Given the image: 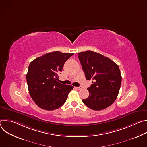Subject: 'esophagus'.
<instances>
[{
  "label": "esophagus",
  "instance_id": "34e87169",
  "mask_svg": "<svg viewBox=\"0 0 147 147\" xmlns=\"http://www.w3.org/2000/svg\"><path fill=\"white\" fill-rule=\"evenodd\" d=\"M75 88H76L77 90H81V89H82V87H75Z\"/></svg>",
  "mask_w": 147,
  "mask_h": 147
}]
</instances>
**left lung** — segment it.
Returning <instances> with one entry per match:
<instances>
[{
  "label": "left lung",
  "mask_w": 147,
  "mask_h": 147,
  "mask_svg": "<svg viewBox=\"0 0 147 147\" xmlns=\"http://www.w3.org/2000/svg\"><path fill=\"white\" fill-rule=\"evenodd\" d=\"M87 80H93L87 88L90 95L82 102L94 111L105 109L116 100L121 86V76L119 67L108 57L87 51L78 53Z\"/></svg>",
  "instance_id": "1"
}]
</instances>
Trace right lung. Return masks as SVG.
Returning a JSON list of instances; mask_svg holds the SVG:
<instances>
[{
	"label": "right lung",
	"instance_id": "add662e5",
	"mask_svg": "<svg viewBox=\"0 0 147 147\" xmlns=\"http://www.w3.org/2000/svg\"><path fill=\"white\" fill-rule=\"evenodd\" d=\"M74 53L55 51L32 61L26 75L28 91L37 105L47 111L57 109L67 100L74 87L57 82L65 63Z\"/></svg>",
	"mask_w": 147,
	"mask_h": 147
}]
</instances>
